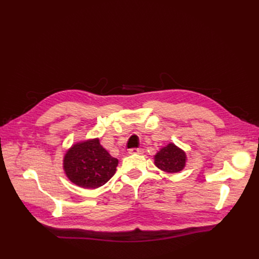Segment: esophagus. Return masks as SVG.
Segmentation results:
<instances>
[{
  "instance_id": "obj_1",
  "label": "esophagus",
  "mask_w": 259,
  "mask_h": 259,
  "mask_svg": "<svg viewBox=\"0 0 259 259\" xmlns=\"http://www.w3.org/2000/svg\"><path fill=\"white\" fill-rule=\"evenodd\" d=\"M130 154H143L144 150L142 148H132L129 150Z\"/></svg>"
}]
</instances>
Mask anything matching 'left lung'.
I'll use <instances>...</instances> for the list:
<instances>
[{"label": "left lung", "instance_id": "1", "mask_svg": "<svg viewBox=\"0 0 259 259\" xmlns=\"http://www.w3.org/2000/svg\"><path fill=\"white\" fill-rule=\"evenodd\" d=\"M186 164V154L174 144L164 147L155 155V165L160 170L169 173H176L184 169Z\"/></svg>", "mask_w": 259, "mask_h": 259}]
</instances>
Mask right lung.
Returning <instances> with one entry per match:
<instances>
[{"mask_svg": "<svg viewBox=\"0 0 259 259\" xmlns=\"http://www.w3.org/2000/svg\"><path fill=\"white\" fill-rule=\"evenodd\" d=\"M117 164L118 160L105 150L99 140L74 145L64 158L68 179L85 189L105 185L114 175Z\"/></svg>", "mask_w": 259, "mask_h": 259, "instance_id": "add662e5", "label": "right lung"}]
</instances>
